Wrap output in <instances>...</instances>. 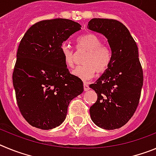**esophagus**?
<instances>
[{"instance_id": "esophagus-1", "label": "esophagus", "mask_w": 156, "mask_h": 156, "mask_svg": "<svg viewBox=\"0 0 156 156\" xmlns=\"http://www.w3.org/2000/svg\"><path fill=\"white\" fill-rule=\"evenodd\" d=\"M83 90H84L85 91H87V90H89V86H88L87 83H84V84H83Z\"/></svg>"}]
</instances>
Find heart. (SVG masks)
Returning <instances> with one entry per match:
<instances>
[{"label": "heart", "instance_id": "1", "mask_svg": "<svg viewBox=\"0 0 156 156\" xmlns=\"http://www.w3.org/2000/svg\"><path fill=\"white\" fill-rule=\"evenodd\" d=\"M77 49L87 51L81 66L74 69L73 74L82 80L92 79L97 72L98 74L104 73L108 70L112 59V53L109 47L102 44V41L94 34H87L81 36L76 41ZM64 62L67 67L72 68L74 65L73 51L66 44L61 46Z\"/></svg>", "mask_w": 156, "mask_h": 156}]
</instances>
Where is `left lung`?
<instances>
[{
  "mask_svg": "<svg viewBox=\"0 0 156 156\" xmlns=\"http://www.w3.org/2000/svg\"><path fill=\"white\" fill-rule=\"evenodd\" d=\"M87 28L103 34L112 53L108 70L90 85L98 95L90 118L99 127L118 129L133 116L140 101L144 78L138 48L128 29L115 19H92Z\"/></svg>",
  "mask_w": 156,
  "mask_h": 156,
  "instance_id": "1",
  "label": "left lung"
}]
</instances>
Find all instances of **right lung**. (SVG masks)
Masks as SVG:
<instances>
[{"label":"right lung","instance_id":"add662e5","mask_svg":"<svg viewBox=\"0 0 156 156\" xmlns=\"http://www.w3.org/2000/svg\"><path fill=\"white\" fill-rule=\"evenodd\" d=\"M80 30L69 19L43 20L20 41L12 81L19 111L34 127L61 125L70 101L83 91V81L69 72L61 51L62 43Z\"/></svg>","mask_w":156,"mask_h":156}]
</instances>
